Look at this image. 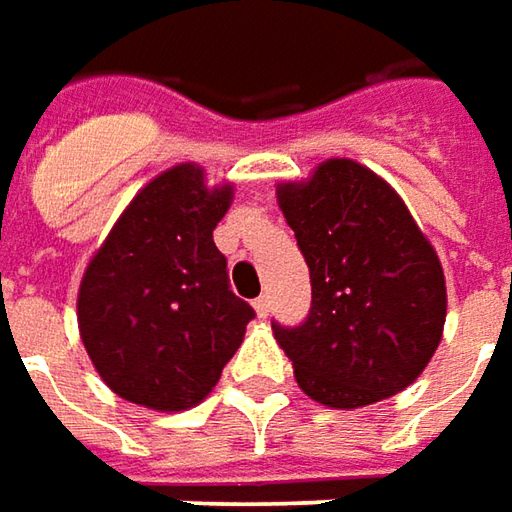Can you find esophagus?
Returning a JSON list of instances; mask_svg holds the SVG:
<instances>
[{
	"mask_svg": "<svg viewBox=\"0 0 512 512\" xmlns=\"http://www.w3.org/2000/svg\"><path fill=\"white\" fill-rule=\"evenodd\" d=\"M253 310H256L259 319H267V316H270V299H267V296H259V299L253 302Z\"/></svg>",
	"mask_w": 512,
	"mask_h": 512,
	"instance_id": "34e87169",
	"label": "esophagus"
}]
</instances>
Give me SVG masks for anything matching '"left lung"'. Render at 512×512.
<instances>
[{
  "instance_id": "obj_1",
  "label": "left lung",
  "mask_w": 512,
  "mask_h": 512,
  "mask_svg": "<svg viewBox=\"0 0 512 512\" xmlns=\"http://www.w3.org/2000/svg\"><path fill=\"white\" fill-rule=\"evenodd\" d=\"M276 202L313 285L305 325H273L302 393L336 410L402 393L442 342L436 247L402 196L353 159H325L302 182L276 185Z\"/></svg>"
}]
</instances>
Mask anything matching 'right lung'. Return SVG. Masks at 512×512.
Segmentation results:
<instances>
[{"label":"right lung","mask_w":512,"mask_h":512,"mask_svg":"<svg viewBox=\"0 0 512 512\" xmlns=\"http://www.w3.org/2000/svg\"><path fill=\"white\" fill-rule=\"evenodd\" d=\"M233 182L196 162L142 187L90 256L76 296L79 336L102 382L159 413L199 404L245 339L253 307L233 296L213 230Z\"/></svg>","instance_id":"obj_1"}]
</instances>
